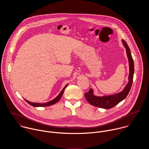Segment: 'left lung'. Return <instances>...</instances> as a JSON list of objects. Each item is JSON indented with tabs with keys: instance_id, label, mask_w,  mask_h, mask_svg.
Here are the masks:
<instances>
[{
	"instance_id": "1",
	"label": "left lung",
	"mask_w": 149,
	"mask_h": 149,
	"mask_svg": "<svg viewBox=\"0 0 149 149\" xmlns=\"http://www.w3.org/2000/svg\"><path fill=\"white\" fill-rule=\"evenodd\" d=\"M122 42L123 43L124 46L126 49V53L127 56L128 63H129V68H130V73L128 76V83L125 89L120 92V93L109 95V96H104L102 97L96 96L93 94V90L90 89L89 91L85 93V97L86 100L92 105L94 106L109 109L116 104L119 103L123 100H124L127 96L133 81V76L134 73V60L132 59L130 48L128 46L127 43L125 41L122 40Z\"/></svg>"
}]
</instances>
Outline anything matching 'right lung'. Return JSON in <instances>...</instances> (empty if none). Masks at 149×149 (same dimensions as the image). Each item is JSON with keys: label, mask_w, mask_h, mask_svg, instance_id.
Listing matches in <instances>:
<instances>
[{"label": "right lung", "mask_w": 149, "mask_h": 149, "mask_svg": "<svg viewBox=\"0 0 149 149\" xmlns=\"http://www.w3.org/2000/svg\"><path fill=\"white\" fill-rule=\"evenodd\" d=\"M67 85H68V84L65 86V87L63 88V89L61 91V92L60 93V94H59L55 99H54L53 100H51V101H50V102H47V103L41 104V103H37L30 102H29L28 100H26L29 104H30L31 106H32L33 107H46L53 105V104H54L57 103V102L60 100L61 97H62V96H63V93H64V90H65V88L67 86Z\"/></svg>", "instance_id": "right-lung-1"}]
</instances>
